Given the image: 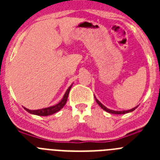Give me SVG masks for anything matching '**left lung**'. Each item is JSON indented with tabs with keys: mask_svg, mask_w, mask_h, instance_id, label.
Segmentation results:
<instances>
[{
	"mask_svg": "<svg viewBox=\"0 0 160 160\" xmlns=\"http://www.w3.org/2000/svg\"><path fill=\"white\" fill-rule=\"evenodd\" d=\"M94 98H95V97H94ZM95 100H96V102H97L98 104V105H99L100 107H101L102 108L103 110H104V111H107V112H108V113H111V114H126V113H129V112H131V111H135V109L137 108V107H135V108L131 109V110H128V111H112V110H110V109L107 108V107H106L105 106H103L102 104V103L98 101V100L97 98H95Z\"/></svg>",
	"mask_w": 160,
	"mask_h": 160,
	"instance_id": "obj_1",
	"label": "left lung"
}]
</instances>
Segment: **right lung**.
Returning a JSON list of instances; mask_svg holds the SVG:
<instances>
[{"mask_svg":"<svg viewBox=\"0 0 160 160\" xmlns=\"http://www.w3.org/2000/svg\"><path fill=\"white\" fill-rule=\"evenodd\" d=\"M71 87H72V85L67 89V90H66V93H65L64 97H63V98L62 99V101H61L60 102L58 103V104H56L55 106L47 107V108L40 109V110H34V111H31V110H29V109L27 108H25V110L26 111H28L29 113H30V114H36V115H39V116H48V115L54 114V113L60 111L61 109L62 108V107L65 106V104L66 103V101H67V98H68V95H69V92H70Z\"/></svg>","mask_w":160,"mask_h":160,"instance_id":"right-lung-1","label":"right lung"}]
</instances>
